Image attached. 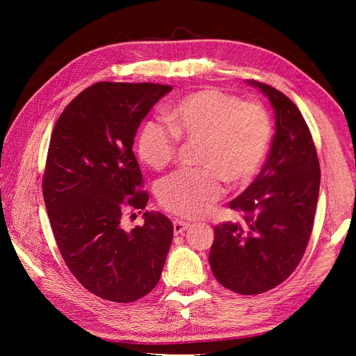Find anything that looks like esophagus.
Returning a JSON list of instances; mask_svg holds the SVG:
<instances>
[{
  "mask_svg": "<svg viewBox=\"0 0 356 356\" xmlns=\"http://www.w3.org/2000/svg\"><path fill=\"white\" fill-rule=\"evenodd\" d=\"M188 227H190V224L186 221H181V220L174 221V233L175 234H182Z\"/></svg>",
  "mask_w": 356,
  "mask_h": 356,
  "instance_id": "esophagus-1",
  "label": "esophagus"
}]
</instances>
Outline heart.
I'll list each match as a JSON object with an SVG mask.
<instances>
[{"instance_id": "heart-1", "label": "heart", "mask_w": 356, "mask_h": 356, "mask_svg": "<svg viewBox=\"0 0 356 356\" xmlns=\"http://www.w3.org/2000/svg\"><path fill=\"white\" fill-rule=\"evenodd\" d=\"M168 126L147 120L139 127L136 152L148 168L161 170L175 160L179 141L196 145L193 170L161 179L156 195L165 211L199 218L222 196V181L246 186L255 178L272 143V120L264 105L220 89H200L163 110Z\"/></svg>"}]
</instances>
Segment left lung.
Listing matches in <instances>:
<instances>
[{
    "label": "left lung",
    "mask_w": 356,
    "mask_h": 356,
    "mask_svg": "<svg viewBox=\"0 0 356 356\" xmlns=\"http://www.w3.org/2000/svg\"><path fill=\"white\" fill-rule=\"evenodd\" d=\"M251 84L270 101L276 134L260 175L230 202L243 222L215 225L209 252L215 279L243 296L273 289L296 270L314 229L321 182L314 138L297 105L272 86Z\"/></svg>",
    "instance_id": "left-lung-1"
}]
</instances>
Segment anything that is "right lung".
<instances>
[{"mask_svg": "<svg viewBox=\"0 0 356 356\" xmlns=\"http://www.w3.org/2000/svg\"><path fill=\"white\" fill-rule=\"evenodd\" d=\"M172 90L157 83L99 81L62 111L51 132L42 196L56 245L75 279L96 297L131 303L160 279L174 225L160 212L122 229L148 193L134 154L143 118Z\"/></svg>", "mask_w": 356, "mask_h": 356, "instance_id": "add662e5", "label": "right lung"}]
</instances>
